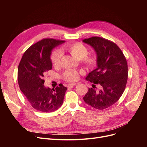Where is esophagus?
<instances>
[{
	"label": "esophagus",
	"instance_id": "1",
	"mask_svg": "<svg viewBox=\"0 0 147 147\" xmlns=\"http://www.w3.org/2000/svg\"><path fill=\"white\" fill-rule=\"evenodd\" d=\"M75 85H76V83H69V84H68L67 87H68L69 88H72Z\"/></svg>",
	"mask_w": 147,
	"mask_h": 147
}]
</instances>
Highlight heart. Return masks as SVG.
<instances>
[{
  "label": "heart",
  "mask_w": 147,
  "mask_h": 147,
  "mask_svg": "<svg viewBox=\"0 0 147 147\" xmlns=\"http://www.w3.org/2000/svg\"><path fill=\"white\" fill-rule=\"evenodd\" d=\"M64 50L67 51L74 58L81 60L89 67H93L96 64V57L92 55H87L88 53V48L80 42H75L68 44L64 47ZM62 54L59 50H55L52 53L51 61L53 65L57 67L61 64ZM63 78L67 81H75L79 78V74L75 70H67L63 74Z\"/></svg>",
  "instance_id": "1"
}]
</instances>
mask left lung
I'll return each instance as SVG.
<instances>
[{
    "mask_svg": "<svg viewBox=\"0 0 147 147\" xmlns=\"http://www.w3.org/2000/svg\"><path fill=\"white\" fill-rule=\"evenodd\" d=\"M90 45L96 54V68L88 74L86 80L99 84L98 92L89 88L83 99L88 105L104 110L113 105L121 96L127 80V64L125 56L115 43L99 37L83 40Z\"/></svg>",
    "mask_w": 147,
    "mask_h": 147,
    "instance_id": "left-lung-1",
    "label": "left lung"
}]
</instances>
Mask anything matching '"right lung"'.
Masks as SVG:
<instances>
[{
    "mask_svg": "<svg viewBox=\"0 0 147 147\" xmlns=\"http://www.w3.org/2000/svg\"><path fill=\"white\" fill-rule=\"evenodd\" d=\"M65 41L45 38L30 47L22 57L18 69V80L21 91L35 110L50 113L63 103L67 88L60 84L55 89L44 86V74L52 69L51 51Z\"/></svg>",
    "mask_w": 147,
    "mask_h": 147,
    "instance_id": "add662e5",
    "label": "right lung"
}]
</instances>
